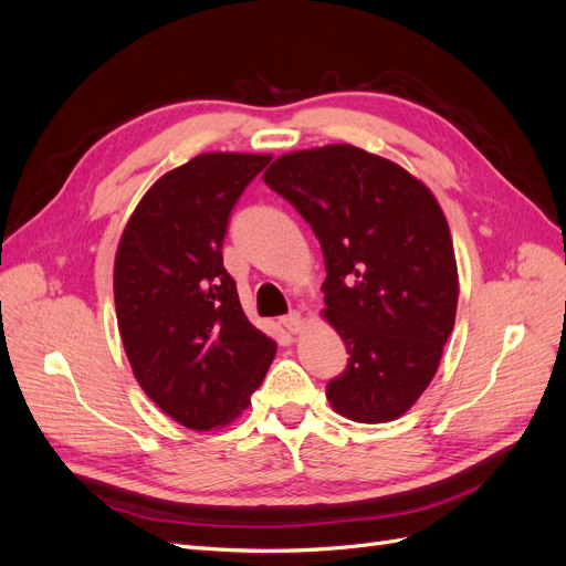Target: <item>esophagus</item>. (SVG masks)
Masks as SVG:
<instances>
[{
    "mask_svg": "<svg viewBox=\"0 0 566 566\" xmlns=\"http://www.w3.org/2000/svg\"><path fill=\"white\" fill-rule=\"evenodd\" d=\"M281 323H283V328H285L287 333H300V331H302V316H300V312L285 314V316L281 318Z\"/></svg>",
    "mask_w": 566,
    "mask_h": 566,
    "instance_id": "obj_1",
    "label": "esophagus"
}]
</instances>
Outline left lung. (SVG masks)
Returning <instances> with one entry per match:
<instances>
[{"mask_svg":"<svg viewBox=\"0 0 566 566\" xmlns=\"http://www.w3.org/2000/svg\"><path fill=\"white\" fill-rule=\"evenodd\" d=\"M264 181L325 256V316L349 354L325 397L356 422L397 420L432 382L455 321L458 269L439 202L403 167L349 144L287 153Z\"/></svg>","mask_w":566,"mask_h":566,"instance_id":"8db88e82","label":"left lung"}]
</instances>
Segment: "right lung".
<instances>
[{
    "label": "right lung",
    "mask_w": 566,
    "mask_h": 566,
    "mask_svg": "<svg viewBox=\"0 0 566 566\" xmlns=\"http://www.w3.org/2000/svg\"><path fill=\"white\" fill-rule=\"evenodd\" d=\"M269 156L205 153L167 172L134 210L115 254V312L148 399L191 430L248 408L276 342L248 321L224 269L231 210Z\"/></svg>",
    "instance_id": "add662e5"
}]
</instances>
